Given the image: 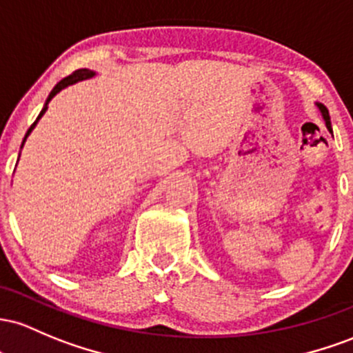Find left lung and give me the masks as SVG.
Instances as JSON below:
<instances>
[{
  "mask_svg": "<svg viewBox=\"0 0 353 353\" xmlns=\"http://www.w3.org/2000/svg\"><path fill=\"white\" fill-rule=\"evenodd\" d=\"M315 105H316V108L320 110V113H322V118H323V121H325L327 130L332 133V123H330V114H328V110L322 105V103H315Z\"/></svg>",
  "mask_w": 353,
  "mask_h": 353,
  "instance_id": "8db88e82",
  "label": "left lung"
}]
</instances>
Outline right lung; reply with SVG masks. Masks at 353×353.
<instances>
[{"mask_svg": "<svg viewBox=\"0 0 353 353\" xmlns=\"http://www.w3.org/2000/svg\"><path fill=\"white\" fill-rule=\"evenodd\" d=\"M97 77V71H93V70H88V68H81V70H78V71H74L73 74H70V77H66L65 80H61L58 83L57 86H54L53 90H51V93L48 94V98H46V101H45V105H43V108H41V112H39V114H38V118L37 120H34V123L30 126V130H28L26 132V134H25V138H23V143H21V148H23V145H25V141H26V138L30 137V133L33 132L34 130V126L38 125V121L41 120V117L43 114L46 113V110H48V103L53 100L54 97H57V94L59 93V91L61 90H65V88H68L70 85H74V83H78V81H83V80H91V78H94Z\"/></svg>", "mask_w": 353, "mask_h": 353, "instance_id": "right-lung-1", "label": "right lung"}]
</instances>
